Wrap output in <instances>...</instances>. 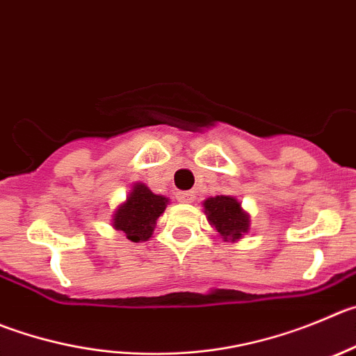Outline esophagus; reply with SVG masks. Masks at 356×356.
Returning a JSON list of instances; mask_svg holds the SVG:
<instances>
[{
    "mask_svg": "<svg viewBox=\"0 0 356 356\" xmlns=\"http://www.w3.org/2000/svg\"><path fill=\"white\" fill-rule=\"evenodd\" d=\"M195 193L193 191H181V193H177V200L181 202V204H191V202H195Z\"/></svg>",
    "mask_w": 356,
    "mask_h": 356,
    "instance_id": "obj_1",
    "label": "esophagus"
}]
</instances>
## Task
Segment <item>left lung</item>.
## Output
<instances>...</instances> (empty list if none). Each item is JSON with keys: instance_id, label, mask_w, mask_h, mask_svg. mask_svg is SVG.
Instances as JSON below:
<instances>
[{"instance_id": "1", "label": "left lung", "mask_w": 356, "mask_h": 356, "mask_svg": "<svg viewBox=\"0 0 356 356\" xmlns=\"http://www.w3.org/2000/svg\"><path fill=\"white\" fill-rule=\"evenodd\" d=\"M204 212L207 221L225 242H237L248 235L251 228V216L242 209L235 197L218 195L204 200Z\"/></svg>"}]
</instances>
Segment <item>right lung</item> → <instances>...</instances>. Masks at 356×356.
<instances>
[{
  "label": "right lung",
  "instance_id": "add662e5",
  "mask_svg": "<svg viewBox=\"0 0 356 356\" xmlns=\"http://www.w3.org/2000/svg\"><path fill=\"white\" fill-rule=\"evenodd\" d=\"M170 198L154 195L144 182H135L126 200L114 209L112 228L122 232L131 242H145L152 237L156 221L165 212Z\"/></svg>",
  "mask_w": 356,
  "mask_h": 356
}]
</instances>
